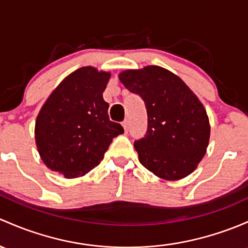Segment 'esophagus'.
<instances>
[{"label":"esophagus","instance_id":"1","mask_svg":"<svg viewBox=\"0 0 248 248\" xmlns=\"http://www.w3.org/2000/svg\"><path fill=\"white\" fill-rule=\"evenodd\" d=\"M122 126H124V132H128V127H129V124H128V120H124V124H122Z\"/></svg>","mask_w":248,"mask_h":248}]
</instances>
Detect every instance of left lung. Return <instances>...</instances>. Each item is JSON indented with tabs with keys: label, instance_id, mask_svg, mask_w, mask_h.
<instances>
[{
	"label": "left lung",
	"instance_id": "left-lung-1",
	"mask_svg": "<svg viewBox=\"0 0 248 248\" xmlns=\"http://www.w3.org/2000/svg\"><path fill=\"white\" fill-rule=\"evenodd\" d=\"M120 80L144 100L147 110V132L134 141L141 165L171 181L191 173L205 155L210 135L207 111L196 95L160 66L127 70Z\"/></svg>",
	"mask_w": 248,
	"mask_h": 248
}]
</instances>
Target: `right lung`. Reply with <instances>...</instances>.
Listing matches in <instances>:
<instances>
[{"label":"right lung","mask_w":248,"mask_h":248,"mask_svg":"<svg viewBox=\"0 0 248 248\" xmlns=\"http://www.w3.org/2000/svg\"><path fill=\"white\" fill-rule=\"evenodd\" d=\"M110 74L91 66L67 76L51 93L35 122L39 155L52 171L74 178L85 174L103 159L124 127L110 121L103 100Z\"/></svg>","instance_id":"obj_1"}]
</instances>
